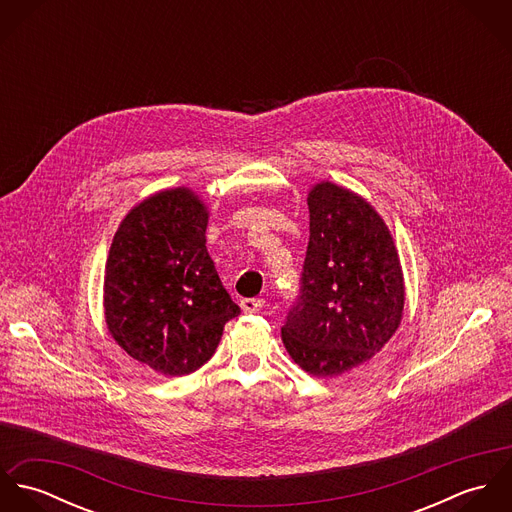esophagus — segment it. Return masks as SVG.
<instances>
[{"label": "esophagus", "mask_w": 512, "mask_h": 512, "mask_svg": "<svg viewBox=\"0 0 512 512\" xmlns=\"http://www.w3.org/2000/svg\"><path fill=\"white\" fill-rule=\"evenodd\" d=\"M240 307L244 313H258L264 307V299L260 297H246L240 301Z\"/></svg>", "instance_id": "esophagus-1"}]
</instances>
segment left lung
I'll use <instances>...</instances> for the list:
<instances>
[{
	"mask_svg": "<svg viewBox=\"0 0 512 512\" xmlns=\"http://www.w3.org/2000/svg\"><path fill=\"white\" fill-rule=\"evenodd\" d=\"M309 242L282 341L295 365L337 376L370 361L396 333L404 278L388 226L357 193L317 183Z\"/></svg>",
	"mask_w": 512,
	"mask_h": 512,
	"instance_id": "obj_1",
	"label": "left lung"
}]
</instances>
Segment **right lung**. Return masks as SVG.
<instances>
[{"instance_id": "obj_1", "label": "right lung", "mask_w": 512, "mask_h": 512, "mask_svg": "<svg viewBox=\"0 0 512 512\" xmlns=\"http://www.w3.org/2000/svg\"><path fill=\"white\" fill-rule=\"evenodd\" d=\"M209 213L185 187L155 193L118 226L104 272L114 341L165 376L195 372L217 351L240 307L207 252Z\"/></svg>"}]
</instances>
